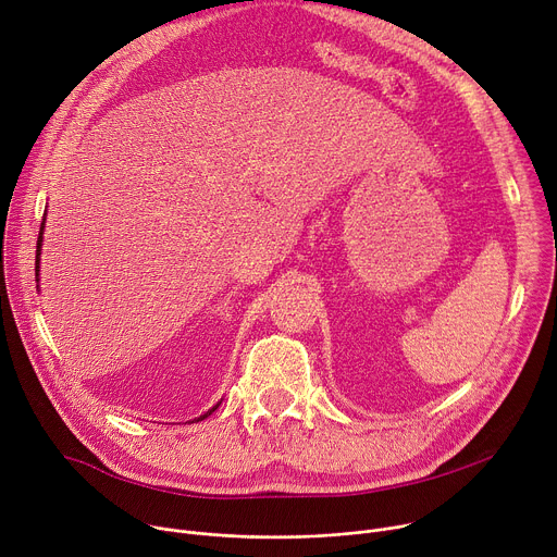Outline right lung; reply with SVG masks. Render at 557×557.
<instances>
[{
    "instance_id": "obj_1",
    "label": "right lung",
    "mask_w": 557,
    "mask_h": 557,
    "mask_svg": "<svg viewBox=\"0 0 557 557\" xmlns=\"http://www.w3.org/2000/svg\"><path fill=\"white\" fill-rule=\"evenodd\" d=\"M44 224H46V213H44V222H41V228H39V237H37V256H35V277H37V282H39V256H41V242H44ZM220 404H222V401H218L215 407H213V409H209L205 416H199V418H197V422H199V420H205V418H209V416L220 407Z\"/></svg>"
}]
</instances>
